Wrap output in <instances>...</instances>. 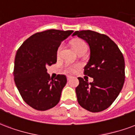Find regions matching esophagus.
Here are the masks:
<instances>
[{
    "instance_id": "obj_1",
    "label": "esophagus",
    "mask_w": 135,
    "mask_h": 135,
    "mask_svg": "<svg viewBox=\"0 0 135 135\" xmlns=\"http://www.w3.org/2000/svg\"><path fill=\"white\" fill-rule=\"evenodd\" d=\"M73 77H72V76H70V75H69V76H67V79H68V80H70V79H72Z\"/></svg>"
}]
</instances>
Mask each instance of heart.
<instances>
[{
    "label": "heart",
    "instance_id": "1",
    "mask_svg": "<svg viewBox=\"0 0 135 135\" xmlns=\"http://www.w3.org/2000/svg\"><path fill=\"white\" fill-rule=\"evenodd\" d=\"M72 47L74 49V51L77 53H78L79 52L82 51H86V43L84 42V41L80 40V39H78V40L73 41V44H72ZM62 48V45H60L58 46V50H57V55L58 56L60 55ZM77 68H78V65H68L65 67V70L68 73H74L75 71H76Z\"/></svg>",
    "mask_w": 135,
    "mask_h": 135
}]
</instances>
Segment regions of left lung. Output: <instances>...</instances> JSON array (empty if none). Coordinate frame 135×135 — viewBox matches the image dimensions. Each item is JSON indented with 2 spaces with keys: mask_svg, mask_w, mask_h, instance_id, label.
<instances>
[{
  "mask_svg": "<svg viewBox=\"0 0 135 135\" xmlns=\"http://www.w3.org/2000/svg\"><path fill=\"white\" fill-rule=\"evenodd\" d=\"M86 41L90 49V58L84 67V74L92 77L89 83L78 77L76 87L79 104L92 113L101 112L109 107L122 90L125 82V60L115 43L105 34L91 30L76 31Z\"/></svg>",
  "mask_w": 135,
  "mask_h": 135,
  "instance_id": "1",
  "label": "left lung"
}]
</instances>
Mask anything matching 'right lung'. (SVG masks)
Returning <instances> with one entry per match:
<instances>
[{
  "label": "right lung",
  "mask_w": 135,
  "mask_h": 135,
  "mask_svg": "<svg viewBox=\"0 0 135 135\" xmlns=\"http://www.w3.org/2000/svg\"><path fill=\"white\" fill-rule=\"evenodd\" d=\"M73 32L57 30L37 32L25 41L17 51L15 83L25 103L36 110H49L60 101L66 77L58 75L52 79L46 66L56 63L58 46Z\"/></svg>",
  "instance_id": "obj_1"
}]
</instances>
